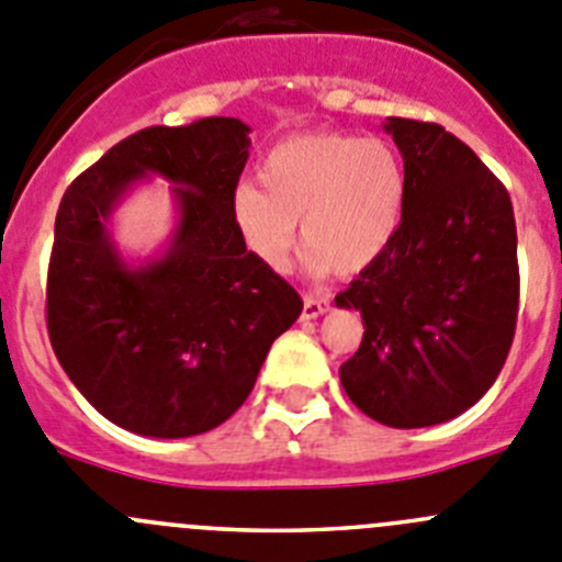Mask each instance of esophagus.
<instances>
[{
  "instance_id": "esophagus-1",
  "label": "esophagus",
  "mask_w": 562,
  "mask_h": 562,
  "mask_svg": "<svg viewBox=\"0 0 562 562\" xmlns=\"http://www.w3.org/2000/svg\"><path fill=\"white\" fill-rule=\"evenodd\" d=\"M329 307V299L324 296V293H316V291H307L305 293V307H302V318L305 322H311V318H318L324 316Z\"/></svg>"
}]
</instances>
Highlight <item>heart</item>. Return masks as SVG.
<instances>
[{
	"label": "heart",
	"mask_w": 562,
	"mask_h": 562,
	"mask_svg": "<svg viewBox=\"0 0 562 562\" xmlns=\"http://www.w3.org/2000/svg\"><path fill=\"white\" fill-rule=\"evenodd\" d=\"M260 186L235 188L233 224L246 249L285 271L296 222L313 269L355 274L391 246L402 224L407 177L387 140L346 133L285 138L260 162Z\"/></svg>",
	"instance_id": "b5f03b06"
}]
</instances>
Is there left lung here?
<instances>
[{"label": "left lung", "instance_id": "obj_1", "mask_svg": "<svg viewBox=\"0 0 562 562\" xmlns=\"http://www.w3.org/2000/svg\"><path fill=\"white\" fill-rule=\"evenodd\" d=\"M385 130L405 160V213L391 246L335 296L366 327L340 382L369 418L416 429L469 411L505 366L516 218L494 171L440 124L387 119Z\"/></svg>", "mask_w": 562, "mask_h": 562}]
</instances>
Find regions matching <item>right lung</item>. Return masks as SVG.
<instances>
[{
    "label": "right lung",
    "instance_id": "add662e5",
    "mask_svg": "<svg viewBox=\"0 0 562 562\" xmlns=\"http://www.w3.org/2000/svg\"><path fill=\"white\" fill-rule=\"evenodd\" d=\"M249 127L210 115L119 140L63 193L46 277L52 349L77 391L122 429L188 438L227 422L255 387L302 296L246 251L233 193ZM146 173L176 182V238L133 270L109 240L117 199Z\"/></svg>",
    "mask_w": 562,
    "mask_h": 562
}]
</instances>
